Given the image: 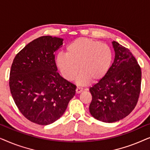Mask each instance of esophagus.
<instances>
[{
	"label": "esophagus",
	"instance_id": "1",
	"mask_svg": "<svg viewBox=\"0 0 150 150\" xmlns=\"http://www.w3.org/2000/svg\"><path fill=\"white\" fill-rule=\"evenodd\" d=\"M82 91H83V89H82V88L79 87H76V93H81Z\"/></svg>",
	"mask_w": 150,
	"mask_h": 150
}]
</instances>
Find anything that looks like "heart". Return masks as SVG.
<instances>
[{
  "mask_svg": "<svg viewBox=\"0 0 150 150\" xmlns=\"http://www.w3.org/2000/svg\"><path fill=\"white\" fill-rule=\"evenodd\" d=\"M113 54L108 45L90 38H80L71 42L65 54L59 53L56 65L61 74L68 81H73L79 71L77 82L85 85L91 81L103 79L109 71Z\"/></svg>",
  "mask_w": 150,
  "mask_h": 150,
  "instance_id": "heart-1",
  "label": "heart"
}]
</instances>
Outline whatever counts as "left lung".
Instances as JSON below:
<instances>
[{
    "instance_id": "1",
    "label": "left lung",
    "mask_w": 150,
    "mask_h": 150,
    "mask_svg": "<svg viewBox=\"0 0 150 150\" xmlns=\"http://www.w3.org/2000/svg\"><path fill=\"white\" fill-rule=\"evenodd\" d=\"M112 44L115 59L109 71L89 89L90 113L106 123L128 116L136 106L141 91V70L135 57L118 42L113 41Z\"/></svg>"
}]
</instances>
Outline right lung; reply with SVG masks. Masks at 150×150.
<instances>
[{"label":"right lung","mask_w":150,"mask_h":150,"mask_svg":"<svg viewBox=\"0 0 150 150\" xmlns=\"http://www.w3.org/2000/svg\"><path fill=\"white\" fill-rule=\"evenodd\" d=\"M63 41L40 37L20 51L11 65L12 97L22 114L35 124L46 126L59 120L76 93V85L57 72L54 54Z\"/></svg>","instance_id":"right-lung-1"}]
</instances>
